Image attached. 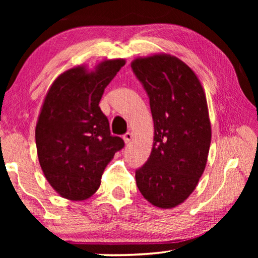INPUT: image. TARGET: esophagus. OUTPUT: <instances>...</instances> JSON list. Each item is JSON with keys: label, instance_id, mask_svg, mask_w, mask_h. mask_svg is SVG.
Segmentation results:
<instances>
[{"label": "esophagus", "instance_id": "obj_1", "mask_svg": "<svg viewBox=\"0 0 258 258\" xmlns=\"http://www.w3.org/2000/svg\"><path fill=\"white\" fill-rule=\"evenodd\" d=\"M131 139H132V134H131L130 132L125 133V134L123 135V140L125 141V143H128V142L131 141Z\"/></svg>", "mask_w": 258, "mask_h": 258}]
</instances>
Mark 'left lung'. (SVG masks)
<instances>
[{
  "mask_svg": "<svg viewBox=\"0 0 258 258\" xmlns=\"http://www.w3.org/2000/svg\"><path fill=\"white\" fill-rule=\"evenodd\" d=\"M131 67L149 98L155 126L151 154L135 171L137 185L154 206L175 207L206 166L212 138L206 97L196 74L175 56L135 59Z\"/></svg>",
  "mask_w": 258,
  "mask_h": 258,
  "instance_id": "1",
  "label": "left lung"
}]
</instances>
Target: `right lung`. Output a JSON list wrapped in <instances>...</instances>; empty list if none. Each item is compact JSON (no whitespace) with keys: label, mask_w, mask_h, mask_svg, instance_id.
Masks as SVG:
<instances>
[{"label":"right lung","mask_w":258,"mask_h":258,"mask_svg":"<svg viewBox=\"0 0 258 258\" xmlns=\"http://www.w3.org/2000/svg\"><path fill=\"white\" fill-rule=\"evenodd\" d=\"M125 60H107L95 73L69 69L47 92L35 131L42 171L61 197L84 200L99 189L102 173L123 139L110 134L99 102Z\"/></svg>","instance_id":"obj_1"}]
</instances>
